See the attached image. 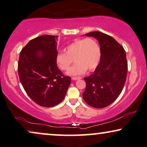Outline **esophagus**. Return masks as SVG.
I'll use <instances>...</instances> for the list:
<instances>
[{
    "mask_svg": "<svg viewBox=\"0 0 147 147\" xmlns=\"http://www.w3.org/2000/svg\"><path fill=\"white\" fill-rule=\"evenodd\" d=\"M80 79H81V77H72V79L75 80V81H77V80Z\"/></svg>",
    "mask_w": 147,
    "mask_h": 147,
    "instance_id": "obj_1",
    "label": "esophagus"
}]
</instances>
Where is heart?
Here are the masks:
<instances>
[{"label": "heart", "mask_w": 147, "mask_h": 147, "mask_svg": "<svg viewBox=\"0 0 147 147\" xmlns=\"http://www.w3.org/2000/svg\"><path fill=\"white\" fill-rule=\"evenodd\" d=\"M101 57L98 42L93 38L76 39L66 47V52L60 51L55 56V62L62 70L69 69L72 62H76L68 75H79L88 69L92 71L98 66Z\"/></svg>", "instance_id": "heart-1"}]
</instances>
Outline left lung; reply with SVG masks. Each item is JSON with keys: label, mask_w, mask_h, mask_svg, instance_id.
<instances>
[{"label": "left lung", "mask_w": 147, "mask_h": 147, "mask_svg": "<svg viewBox=\"0 0 147 147\" xmlns=\"http://www.w3.org/2000/svg\"><path fill=\"white\" fill-rule=\"evenodd\" d=\"M85 35L98 40L101 57L94 73L84 78L86 87L83 97L91 107L102 109L115 101L123 90L127 72L125 51L115 38L105 33L95 31Z\"/></svg>", "instance_id": "8db88e82"}]
</instances>
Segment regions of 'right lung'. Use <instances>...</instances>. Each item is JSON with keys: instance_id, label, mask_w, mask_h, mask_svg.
Segmentation results:
<instances>
[{"instance_id": "add662e5", "label": "right lung", "mask_w": 147, "mask_h": 147, "mask_svg": "<svg viewBox=\"0 0 147 147\" xmlns=\"http://www.w3.org/2000/svg\"><path fill=\"white\" fill-rule=\"evenodd\" d=\"M57 36L42 35L28 42L20 53L18 74L28 96L37 105L52 107L64 100L71 82L57 67Z\"/></svg>"}]
</instances>
